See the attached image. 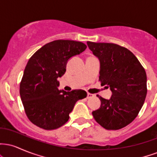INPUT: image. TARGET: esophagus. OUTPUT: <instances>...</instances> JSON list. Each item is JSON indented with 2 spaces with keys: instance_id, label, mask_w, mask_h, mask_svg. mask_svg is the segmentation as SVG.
<instances>
[{
  "instance_id": "esophagus-1",
  "label": "esophagus",
  "mask_w": 157,
  "mask_h": 157,
  "mask_svg": "<svg viewBox=\"0 0 157 157\" xmlns=\"http://www.w3.org/2000/svg\"><path fill=\"white\" fill-rule=\"evenodd\" d=\"M94 97V95L92 94H90V93H88L87 94V98L88 99H91L92 98V97Z\"/></svg>"
}]
</instances>
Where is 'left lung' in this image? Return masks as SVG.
<instances>
[{
	"label": "left lung",
	"mask_w": 157,
	"mask_h": 157,
	"mask_svg": "<svg viewBox=\"0 0 157 157\" xmlns=\"http://www.w3.org/2000/svg\"><path fill=\"white\" fill-rule=\"evenodd\" d=\"M87 45L100 60L101 84L110 87L109 100L97 97L100 107L92 111L95 120L107 130H118L130 124L141 110L147 94V76L135 55L128 48L114 44Z\"/></svg>",
	"instance_id": "left-lung-1"
}]
</instances>
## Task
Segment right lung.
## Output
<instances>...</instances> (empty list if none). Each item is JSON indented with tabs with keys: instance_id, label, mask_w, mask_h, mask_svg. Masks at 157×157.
Instances as JSON below:
<instances>
[{
	"instance_id": "obj_1",
	"label": "right lung",
	"mask_w": 157,
	"mask_h": 157,
	"mask_svg": "<svg viewBox=\"0 0 157 157\" xmlns=\"http://www.w3.org/2000/svg\"><path fill=\"white\" fill-rule=\"evenodd\" d=\"M87 48L79 41L57 40L44 45L32 56L23 71L20 94L29 120L45 130H54L69 119L77 100L87 96L83 90H59L57 80L66 64Z\"/></svg>"
}]
</instances>
